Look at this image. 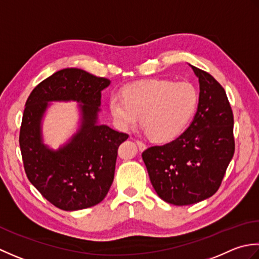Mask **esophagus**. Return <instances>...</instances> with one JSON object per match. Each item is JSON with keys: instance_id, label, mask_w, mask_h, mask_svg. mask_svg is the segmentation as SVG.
Segmentation results:
<instances>
[{"instance_id": "obj_1", "label": "esophagus", "mask_w": 259, "mask_h": 259, "mask_svg": "<svg viewBox=\"0 0 259 259\" xmlns=\"http://www.w3.org/2000/svg\"><path fill=\"white\" fill-rule=\"evenodd\" d=\"M136 144H137V146H139V149H140L141 151H143V150L146 149V144L144 143V142L137 140V141H136Z\"/></svg>"}]
</instances>
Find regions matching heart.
<instances>
[{
	"instance_id": "heart-1",
	"label": "heart",
	"mask_w": 259,
	"mask_h": 259,
	"mask_svg": "<svg viewBox=\"0 0 259 259\" xmlns=\"http://www.w3.org/2000/svg\"><path fill=\"white\" fill-rule=\"evenodd\" d=\"M199 94L189 81L149 79L109 97V110L118 128L141 124L153 140L165 142L182 133L198 107Z\"/></svg>"
}]
</instances>
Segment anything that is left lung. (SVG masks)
Wrapping results in <instances>:
<instances>
[{
	"label": "left lung",
	"instance_id": "obj_1",
	"mask_svg": "<svg viewBox=\"0 0 259 259\" xmlns=\"http://www.w3.org/2000/svg\"><path fill=\"white\" fill-rule=\"evenodd\" d=\"M191 68L200 87L191 124L170 143L142 153L157 196L176 205L213 196L235 153L234 115L225 89L210 73Z\"/></svg>",
	"mask_w": 259,
	"mask_h": 259
}]
</instances>
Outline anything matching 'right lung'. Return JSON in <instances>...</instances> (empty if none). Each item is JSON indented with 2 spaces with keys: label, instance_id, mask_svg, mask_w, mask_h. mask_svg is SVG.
<instances>
[{
  "label": "right lung",
  "instance_id": "obj_1",
  "mask_svg": "<svg viewBox=\"0 0 259 259\" xmlns=\"http://www.w3.org/2000/svg\"><path fill=\"white\" fill-rule=\"evenodd\" d=\"M109 83L107 78L67 68L41 81L25 103L19 142L26 177L61 210L98 204L113 183L118 146L128 135L98 124L102 91ZM69 100L81 103V127L60 149L51 150L41 141V117L49 101Z\"/></svg>",
  "mask_w": 259,
  "mask_h": 259
}]
</instances>
